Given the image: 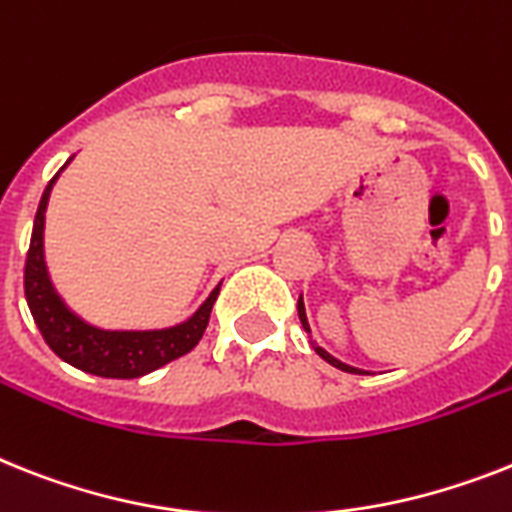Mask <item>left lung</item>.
Here are the masks:
<instances>
[{
	"instance_id": "8db88e82",
	"label": "left lung",
	"mask_w": 512,
	"mask_h": 512,
	"mask_svg": "<svg viewBox=\"0 0 512 512\" xmlns=\"http://www.w3.org/2000/svg\"><path fill=\"white\" fill-rule=\"evenodd\" d=\"M298 316H301V324H303V329H306L308 332V337H311V329H308V319H306V308H303V301H298ZM314 350L316 353H319V356L324 358V361L327 363H332V366H337V369H342V371H348V374H366V371H361V369H353V366H348V363H342V361H337V358H332L327 353V350L324 348H319V345H316L314 342Z\"/></svg>"
}]
</instances>
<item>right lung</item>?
<instances>
[{
	"label": "right lung",
	"instance_id": "obj_1",
	"mask_svg": "<svg viewBox=\"0 0 512 512\" xmlns=\"http://www.w3.org/2000/svg\"><path fill=\"white\" fill-rule=\"evenodd\" d=\"M57 175L49 180L36 219H33L31 248L25 256V301L31 308L33 322L41 329L46 345L70 366L96 377L135 379L175 361L196 348L209 324L211 306L217 301L219 287L209 301L198 308L185 324L156 332H107L86 324L70 311L54 293L44 264V211Z\"/></svg>",
	"mask_w": 512,
	"mask_h": 512
}]
</instances>
